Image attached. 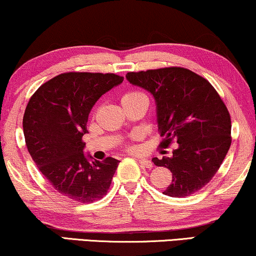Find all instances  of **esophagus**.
<instances>
[{"label":"esophagus","instance_id":"1","mask_svg":"<svg viewBox=\"0 0 256 256\" xmlns=\"http://www.w3.org/2000/svg\"><path fill=\"white\" fill-rule=\"evenodd\" d=\"M138 162H139V164H140L142 168H148V169H151V168L154 166V163H152L151 160H145V158H139Z\"/></svg>","mask_w":256,"mask_h":256}]
</instances>
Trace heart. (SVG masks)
<instances>
[{
  "mask_svg": "<svg viewBox=\"0 0 256 256\" xmlns=\"http://www.w3.org/2000/svg\"><path fill=\"white\" fill-rule=\"evenodd\" d=\"M138 102H144V104H148V96L145 92L140 90H137V88H132V90H126V92L122 94V106L124 105H132V104H138ZM142 136L139 134H134L132 136V139H134V140H137V139L140 138ZM125 148L128 151H131V152H134L138 150V146L136 145L134 142H128V143L124 144Z\"/></svg>",
  "mask_w": 256,
  "mask_h": 256,
  "instance_id": "b5f03b06",
  "label": "heart"
}]
</instances>
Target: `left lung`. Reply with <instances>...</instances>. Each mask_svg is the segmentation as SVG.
<instances>
[{"label":"left lung","mask_w":256,"mask_h":256,"mask_svg":"<svg viewBox=\"0 0 256 256\" xmlns=\"http://www.w3.org/2000/svg\"><path fill=\"white\" fill-rule=\"evenodd\" d=\"M126 78L157 102L160 148H177L170 157L154 158L172 180L164 195L186 197L198 192L215 176L232 144L230 114L221 96L203 76L183 67L128 72Z\"/></svg>","instance_id":"1"}]
</instances>
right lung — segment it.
<instances>
[{
	"label": "right lung",
	"instance_id": "right-lung-1",
	"mask_svg": "<svg viewBox=\"0 0 256 256\" xmlns=\"http://www.w3.org/2000/svg\"><path fill=\"white\" fill-rule=\"evenodd\" d=\"M124 78L114 73L66 72L35 90L24 116L28 152L41 174L61 195L80 203L104 197L119 160L90 162L82 136L96 100Z\"/></svg>",
	"mask_w": 256,
	"mask_h": 256
}]
</instances>
